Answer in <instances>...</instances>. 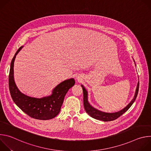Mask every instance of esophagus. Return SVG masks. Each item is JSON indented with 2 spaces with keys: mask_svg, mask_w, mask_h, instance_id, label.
<instances>
[{
  "mask_svg": "<svg viewBox=\"0 0 151 151\" xmlns=\"http://www.w3.org/2000/svg\"><path fill=\"white\" fill-rule=\"evenodd\" d=\"M76 79L78 81H80L81 80V78L79 76H76Z\"/></svg>",
  "mask_w": 151,
  "mask_h": 151,
  "instance_id": "1",
  "label": "esophagus"
}]
</instances>
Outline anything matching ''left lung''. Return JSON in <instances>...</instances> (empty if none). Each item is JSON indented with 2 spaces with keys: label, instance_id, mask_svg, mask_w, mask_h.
I'll return each instance as SVG.
<instances>
[{
  "label": "left lung",
  "instance_id": "obj_1",
  "mask_svg": "<svg viewBox=\"0 0 151 151\" xmlns=\"http://www.w3.org/2000/svg\"><path fill=\"white\" fill-rule=\"evenodd\" d=\"M81 87L82 88L83 94V106H84V108H85L86 112H87L90 116H91L92 118H93L94 119L103 121H114V120L117 119L121 115H122L123 114H124L126 111H127L128 110V109L130 108V107L132 106V105L133 104V103L136 100V99L137 96L139 88V82H138V83L137 85V88L136 90L134 98L130 101V103H129L125 107H124L123 109L121 110L120 111L114 112V113H107V112H102V111H100L94 108V107H93L89 103V102L88 101V92H87V91L85 90V88H84V87L82 85H81Z\"/></svg>",
  "mask_w": 151,
  "mask_h": 151
}]
</instances>
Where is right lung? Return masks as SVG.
I'll return each mask as SVG.
<instances>
[{"label": "right lung", "instance_id": "obj_1", "mask_svg": "<svg viewBox=\"0 0 151 151\" xmlns=\"http://www.w3.org/2000/svg\"><path fill=\"white\" fill-rule=\"evenodd\" d=\"M22 48L21 47L17 50L11 63L9 88L11 97L18 107L33 118L40 120L54 118L59 114L64 97L75 85V81L71 78L63 81L54 88L51 96L40 99L31 97L20 92L14 81V63L16 55Z\"/></svg>", "mask_w": 151, "mask_h": 151}]
</instances>
